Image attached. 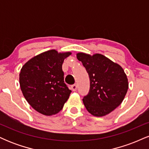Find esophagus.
Instances as JSON below:
<instances>
[{
	"instance_id": "obj_1",
	"label": "esophagus",
	"mask_w": 149,
	"mask_h": 149,
	"mask_svg": "<svg viewBox=\"0 0 149 149\" xmlns=\"http://www.w3.org/2000/svg\"><path fill=\"white\" fill-rule=\"evenodd\" d=\"M77 88H78V87H77V85L76 84H74V85H71V89H72L73 91L76 92V90H77Z\"/></svg>"
}]
</instances>
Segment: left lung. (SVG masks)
<instances>
[{
    "label": "left lung",
    "instance_id": "obj_1",
    "mask_svg": "<svg viewBox=\"0 0 149 149\" xmlns=\"http://www.w3.org/2000/svg\"><path fill=\"white\" fill-rule=\"evenodd\" d=\"M90 80V92L83 102L88 111L96 117L110 113L123 102L129 83L123 69L102 54L78 52Z\"/></svg>",
    "mask_w": 149,
    "mask_h": 149
}]
</instances>
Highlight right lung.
<instances>
[{
	"instance_id": "1",
	"label": "right lung",
	"mask_w": 149,
	"mask_h": 149,
	"mask_svg": "<svg viewBox=\"0 0 149 149\" xmlns=\"http://www.w3.org/2000/svg\"><path fill=\"white\" fill-rule=\"evenodd\" d=\"M71 54L50 49L32 57L22 67V94L31 107L42 115L59 113L69 99L71 90L64 83L62 64Z\"/></svg>"
}]
</instances>
